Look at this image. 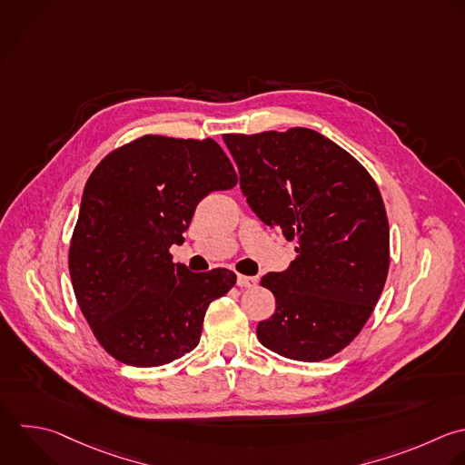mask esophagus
Here are the masks:
<instances>
[{"instance_id":"esophagus-1","label":"esophagus","mask_w":465,"mask_h":465,"mask_svg":"<svg viewBox=\"0 0 465 465\" xmlns=\"http://www.w3.org/2000/svg\"><path fill=\"white\" fill-rule=\"evenodd\" d=\"M240 287H254L256 285V278L254 276H245V274H238L236 278Z\"/></svg>"}]
</instances>
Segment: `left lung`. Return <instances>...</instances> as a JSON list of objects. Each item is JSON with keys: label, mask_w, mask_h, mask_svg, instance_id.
<instances>
[{"label": "left lung", "mask_w": 465, "mask_h": 465, "mask_svg": "<svg viewBox=\"0 0 465 465\" xmlns=\"http://www.w3.org/2000/svg\"><path fill=\"white\" fill-rule=\"evenodd\" d=\"M256 216L298 242L283 272L260 280L276 311L258 323L263 347L322 361L347 347L369 320L389 271V222L367 169L316 131L223 134Z\"/></svg>", "instance_id": "8db88e82"}]
</instances>
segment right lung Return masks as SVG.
<instances>
[{
    "mask_svg": "<svg viewBox=\"0 0 465 465\" xmlns=\"http://www.w3.org/2000/svg\"><path fill=\"white\" fill-rule=\"evenodd\" d=\"M238 183L222 147L207 140L140 136L93 171L71 238L78 305L100 345L118 361L158 367L193 351L213 300L227 294V269L191 272L169 252L196 205Z\"/></svg>",
    "mask_w": 465,
    "mask_h": 465,
    "instance_id": "1",
    "label": "right lung"
}]
</instances>
